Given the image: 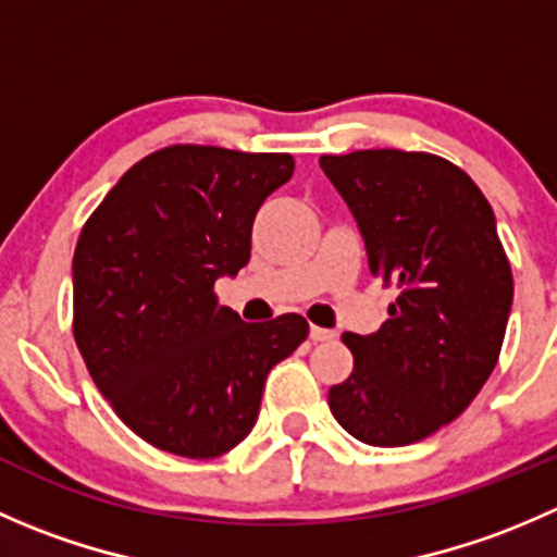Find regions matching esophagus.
<instances>
[{"instance_id": "1", "label": "esophagus", "mask_w": 557, "mask_h": 557, "mask_svg": "<svg viewBox=\"0 0 557 557\" xmlns=\"http://www.w3.org/2000/svg\"><path fill=\"white\" fill-rule=\"evenodd\" d=\"M334 336H336V331L320 329V325H310V339L312 342H329V339H334Z\"/></svg>"}]
</instances>
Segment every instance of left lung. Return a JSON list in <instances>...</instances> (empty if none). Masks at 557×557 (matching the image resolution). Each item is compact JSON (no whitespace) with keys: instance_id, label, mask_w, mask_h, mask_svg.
<instances>
[{"instance_id":"1","label":"left lung","mask_w":557,"mask_h":557,"mask_svg":"<svg viewBox=\"0 0 557 557\" xmlns=\"http://www.w3.org/2000/svg\"><path fill=\"white\" fill-rule=\"evenodd\" d=\"M320 170L356 215L369 272L398 290L380 331L342 334L352 372L329 407L363 445H412L458 418L498 363L515 283L496 215L434 153L356 150L320 156Z\"/></svg>"}]
</instances>
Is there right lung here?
<instances>
[{
    "instance_id": "add662e5",
    "label": "right lung",
    "mask_w": 557,
    "mask_h": 557,
    "mask_svg": "<svg viewBox=\"0 0 557 557\" xmlns=\"http://www.w3.org/2000/svg\"><path fill=\"white\" fill-rule=\"evenodd\" d=\"M290 153L170 145L91 212L72 258V331L94 385L148 445L218 458L256 425L267 374L310 334L301 314L245 323L218 277L250 261L258 207Z\"/></svg>"
}]
</instances>
